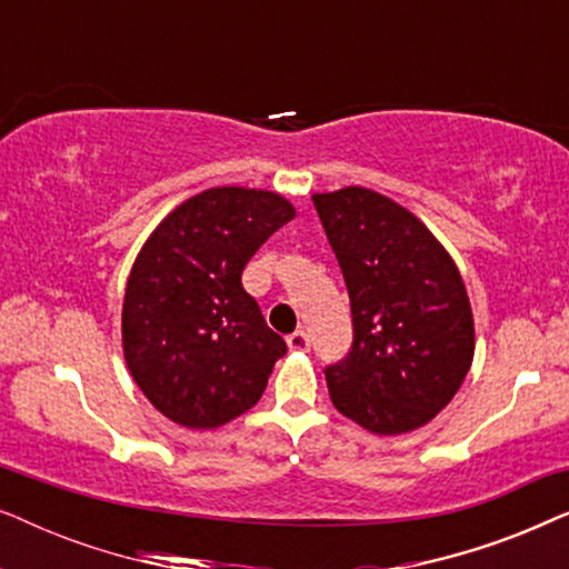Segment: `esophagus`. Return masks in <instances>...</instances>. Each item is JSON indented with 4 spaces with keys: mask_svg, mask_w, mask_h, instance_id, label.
Wrapping results in <instances>:
<instances>
[{
    "mask_svg": "<svg viewBox=\"0 0 569 569\" xmlns=\"http://www.w3.org/2000/svg\"><path fill=\"white\" fill-rule=\"evenodd\" d=\"M287 347H290L292 352H308V349H310L308 333H306V331H295V333H290V337H287Z\"/></svg>",
    "mask_w": 569,
    "mask_h": 569,
    "instance_id": "1",
    "label": "esophagus"
}]
</instances>
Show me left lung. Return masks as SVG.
Masks as SVG:
<instances>
[{
  "label": "left lung",
  "instance_id": "left-lung-1",
  "mask_svg": "<svg viewBox=\"0 0 569 569\" xmlns=\"http://www.w3.org/2000/svg\"><path fill=\"white\" fill-rule=\"evenodd\" d=\"M352 306V349L326 368L333 407L368 432L430 422L473 360L461 271L438 238L383 193L347 186L313 193Z\"/></svg>",
  "mask_w": 569,
  "mask_h": 569
}]
</instances>
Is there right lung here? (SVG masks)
<instances>
[{
	"mask_svg": "<svg viewBox=\"0 0 569 569\" xmlns=\"http://www.w3.org/2000/svg\"><path fill=\"white\" fill-rule=\"evenodd\" d=\"M292 217L274 191L220 186L186 199L147 238L123 295V360L170 422L214 430L261 399L287 345L240 274Z\"/></svg>",
	"mask_w": 569,
	"mask_h": 569,
	"instance_id": "add662e5",
	"label": "right lung"
}]
</instances>
